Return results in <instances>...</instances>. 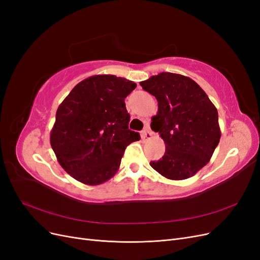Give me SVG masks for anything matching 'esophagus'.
<instances>
[{
    "instance_id": "esophagus-1",
    "label": "esophagus",
    "mask_w": 260,
    "mask_h": 260,
    "mask_svg": "<svg viewBox=\"0 0 260 260\" xmlns=\"http://www.w3.org/2000/svg\"><path fill=\"white\" fill-rule=\"evenodd\" d=\"M142 138L144 140H149L153 138V133L151 132V130H149L148 128H145L143 131H142Z\"/></svg>"
}]
</instances>
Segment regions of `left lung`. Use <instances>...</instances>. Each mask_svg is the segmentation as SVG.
<instances>
[{"mask_svg": "<svg viewBox=\"0 0 260 260\" xmlns=\"http://www.w3.org/2000/svg\"><path fill=\"white\" fill-rule=\"evenodd\" d=\"M158 102L151 128L166 144L162 158L151 166L162 177L184 180L210 160L221 132L215 105L191 78L161 73L140 82Z\"/></svg>", "mask_w": 260, "mask_h": 260, "instance_id": "obj_1", "label": "left lung"}]
</instances>
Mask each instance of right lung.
<instances>
[{"label":"right lung","mask_w":260,"mask_h":260,"mask_svg":"<svg viewBox=\"0 0 260 260\" xmlns=\"http://www.w3.org/2000/svg\"><path fill=\"white\" fill-rule=\"evenodd\" d=\"M137 84L114 75L78 83L61 102L51 131V146L64 170L77 181L98 185L120 166L124 149L140 140L128 128L124 99Z\"/></svg>","instance_id":"obj_1"}]
</instances>
